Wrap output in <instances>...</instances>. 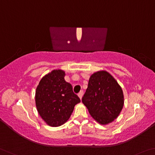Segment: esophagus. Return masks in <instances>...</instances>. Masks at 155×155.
Listing matches in <instances>:
<instances>
[{"label":"esophagus","mask_w":155,"mask_h":155,"mask_svg":"<svg viewBox=\"0 0 155 155\" xmlns=\"http://www.w3.org/2000/svg\"><path fill=\"white\" fill-rule=\"evenodd\" d=\"M83 94V90H81V91H80V92H79V93H78V97H79L81 99H82Z\"/></svg>","instance_id":"obj_1"}]
</instances>
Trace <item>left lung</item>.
Masks as SVG:
<instances>
[{
  "label": "left lung",
  "instance_id": "8db88e82",
  "mask_svg": "<svg viewBox=\"0 0 155 155\" xmlns=\"http://www.w3.org/2000/svg\"><path fill=\"white\" fill-rule=\"evenodd\" d=\"M82 102L96 121L107 125L119 116L124 105L123 90L116 79L105 70L91 75Z\"/></svg>",
  "mask_w": 155,
  "mask_h": 155
}]
</instances>
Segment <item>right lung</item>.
Here are the masks:
<instances>
[{
    "label": "right lung",
    "instance_id": "obj_1",
    "mask_svg": "<svg viewBox=\"0 0 155 155\" xmlns=\"http://www.w3.org/2000/svg\"><path fill=\"white\" fill-rule=\"evenodd\" d=\"M65 72L54 70L44 76L36 90L35 102L41 117L48 126H62L72 114L75 105L81 102L72 86L65 81Z\"/></svg>",
    "mask_w": 155,
    "mask_h": 155
}]
</instances>
